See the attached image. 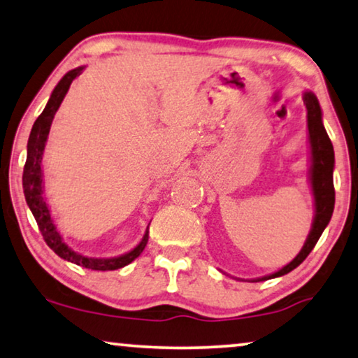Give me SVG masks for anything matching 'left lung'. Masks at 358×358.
Segmentation results:
<instances>
[{"label":"left lung","instance_id":"left-lung-1","mask_svg":"<svg viewBox=\"0 0 358 358\" xmlns=\"http://www.w3.org/2000/svg\"><path fill=\"white\" fill-rule=\"evenodd\" d=\"M303 104L307 108V128H308V143H310V170H308V180H310L312 193H313V206H315V215L310 233L303 243L294 259L289 264L282 266L281 270L275 273L262 276V278L252 281H265L271 278H278L286 273H289L301 265L307 255L315 248L317 241L322 236L324 228L331 220L334 210V185H333V170H334V149L329 140L327 130L323 127L322 120V108L317 96L312 92L303 93Z\"/></svg>","mask_w":358,"mask_h":358}]
</instances>
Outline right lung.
I'll return each instance as SVG.
<instances>
[{
  "mask_svg": "<svg viewBox=\"0 0 358 358\" xmlns=\"http://www.w3.org/2000/svg\"><path fill=\"white\" fill-rule=\"evenodd\" d=\"M83 69L85 67L82 66V67L73 69V71H69L66 76L59 80V83H57L56 88L52 90L45 109H43L40 117L35 120L34 127H31L29 143H27V161H25L24 175H22L24 194H25L27 206L30 207V210L34 213L36 220V225H38L40 231L43 234V239H45L48 246L55 250L61 259L80 266H85V268H90V270H101V271L117 270L128 264H131L133 260L143 252V249H145L148 244L149 231L146 230L145 236H143V239L136 248H133L130 252L127 254L117 255V257L96 259V257H87V255L78 254L64 243L61 233L57 231L56 223L52 220L51 210L50 207H48V202L45 197V186H43L41 159H43V152H45L46 140H48V135H50L52 119H55V114L57 112V109H59L64 96L67 94L69 88H71V83L73 82V78L78 77Z\"/></svg>",
  "mask_w": 358,
  "mask_h": 358,
  "instance_id": "1",
  "label": "right lung"
}]
</instances>
